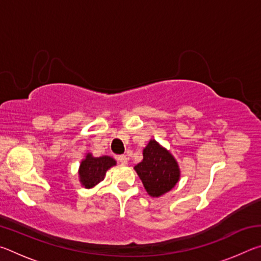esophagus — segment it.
I'll return each mask as SVG.
<instances>
[{
	"mask_svg": "<svg viewBox=\"0 0 261 261\" xmlns=\"http://www.w3.org/2000/svg\"><path fill=\"white\" fill-rule=\"evenodd\" d=\"M117 161L122 163V165H126L127 163V156L126 155H118L117 156Z\"/></svg>",
	"mask_w": 261,
	"mask_h": 261,
	"instance_id": "1",
	"label": "esophagus"
}]
</instances>
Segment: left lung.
<instances>
[{
  "instance_id": "1",
  "label": "left lung",
  "mask_w": 261,
  "mask_h": 261,
  "mask_svg": "<svg viewBox=\"0 0 261 261\" xmlns=\"http://www.w3.org/2000/svg\"><path fill=\"white\" fill-rule=\"evenodd\" d=\"M143 155V161L135 167V170L148 194L160 197L170 191L179 179L178 165L174 156L155 140L149 141Z\"/></svg>"
}]
</instances>
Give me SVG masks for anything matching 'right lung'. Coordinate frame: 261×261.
Returning <instances> with one entry per match:
<instances>
[{"label":"right lung","instance_id":"right-lung-1","mask_svg":"<svg viewBox=\"0 0 261 261\" xmlns=\"http://www.w3.org/2000/svg\"><path fill=\"white\" fill-rule=\"evenodd\" d=\"M116 165V161L110 156L94 158L87 154L85 160H83L79 168V177L84 187L90 189L103 180L105 174L110 167Z\"/></svg>","mask_w":261,"mask_h":261}]
</instances>
